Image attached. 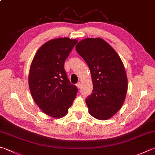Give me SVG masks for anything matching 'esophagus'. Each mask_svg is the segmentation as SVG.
<instances>
[{
	"instance_id": "esophagus-1",
	"label": "esophagus",
	"mask_w": 155,
	"mask_h": 155,
	"mask_svg": "<svg viewBox=\"0 0 155 155\" xmlns=\"http://www.w3.org/2000/svg\"><path fill=\"white\" fill-rule=\"evenodd\" d=\"M76 86H77V87H78V89L81 88V84H80V82H78V83L76 84Z\"/></svg>"
}]
</instances>
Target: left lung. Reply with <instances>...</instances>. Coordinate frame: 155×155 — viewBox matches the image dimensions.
<instances>
[{"label":"left lung","mask_w":155,"mask_h":155,"mask_svg":"<svg viewBox=\"0 0 155 155\" xmlns=\"http://www.w3.org/2000/svg\"><path fill=\"white\" fill-rule=\"evenodd\" d=\"M75 50L91 73L92 93L86 99L88 112L96 119L107 120L121 109L126 96L127 78L123 62L100 38L81 40Z\"/></svg>","instance_id":"1"}]
</instances>
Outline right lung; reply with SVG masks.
Masks as SVG:
<instances>
[{
	"instance_id": "add662e5",
	"label": "right lung",
	"mask_w": 155,
	"mask_h": 155,
	"mask_svg": "<svg viewBox=\"0 0 155 155\" xmlns=\"http://www.w3.org/2000/svg\"><path fill=\"white\" fill-rule=\"evenodd\" d=\"M78 40L61 38L40 46L34 57L28 83L32 98L47 115L61 118L68 112L78 92L67 76L64 63Z\"/></svg>"
}]
</instances>
